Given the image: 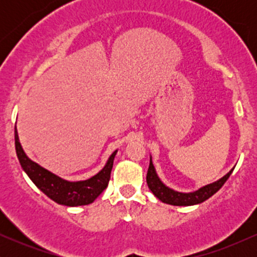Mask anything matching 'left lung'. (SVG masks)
<instances>
[{"instance_id":"1","label":"left lung","mask_w":257,"mask_h":257,"mask_svg":"<svg viewBox=\"0 0 257 257\" xmlns=\"http://www.w3.org/2000/svg\"><path fill=\"white\" fill-rule=\"evenodd\" d=\"M233 169H234V168H233ZM233 169L229 170V173H227L223 178H221L220 180H217V181L213 182V184H209L204 186V187L199 188L198 191H194V192H190V193H181V192H176V191L172 190V188L167 187V186L159 180L157 174H156L155 167H153L152 159H151V161H150L149 170H147L146 181H147V185H149V188L152 191V193L163 203H167V204H170V205L187 206V205L199 204V203H203L204 200L210 198L213 194L216 193L217 191L222 187L223 184L227 181V179H228L229 175L232 174Z\"/></svg>"}]
</instances>
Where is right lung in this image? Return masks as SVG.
Wrapping results in <instances>:
<instances>
[{
  "mask_svg": "<svg viewBox=\"0 0 257 257\" xmlns=\"http://www.w3.org/2000/svg\"><path fill=\"white\" fill-rule=\"evenodd\" d=\"M14 139H16V151L20 166L28 174L29 178L32 180V182L47 197H49L58 204L67 206L90 204L107 187L112 167H113V159L117 151L112 153L106 166L93 178L84 180V181L71 182L59 178L44 168L40 167L25 155L24 150L19 143L17 126L14 128Z\"/></svg>",
  "mask_w": 257,
  "mask_h": 257,
  "instance_id": "1",
  "label": "right lung"
}]
</instances>
